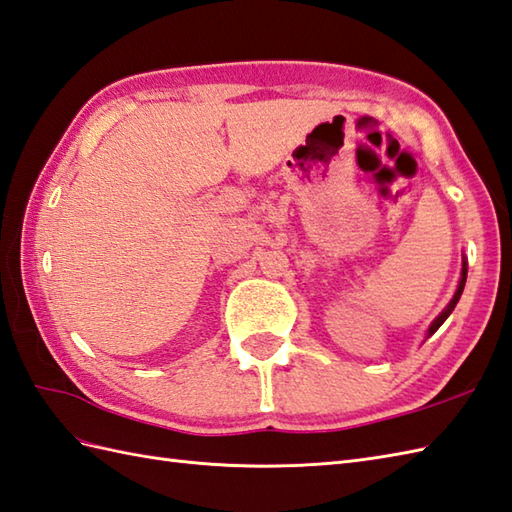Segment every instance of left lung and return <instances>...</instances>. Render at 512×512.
<instances>
[{"instance_id":"8db88e82","label":"left lung","mask_w":512,"mask_h":512,"mask_svg":"<svg viewBox=\"0 0 512 512\" xmlns=\"http://www.w3.org/2000/svg\"><path fill=\"white\" fill-rule=\"evenodd\" d=\"M465 283H467V259H462V270H460V281H458V288H456V292H454V296H451V301L447 303V307L445 310L438 314L434 320H432V325H430V329H427V334H425V338H430L434 331L441 327L445 320L449 318V314L454 312V307H456V303L460 301V294H462V290H465Z\"/></svg>"}]
</instances>
